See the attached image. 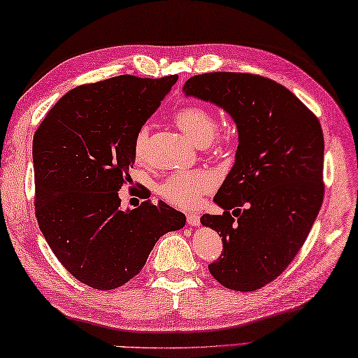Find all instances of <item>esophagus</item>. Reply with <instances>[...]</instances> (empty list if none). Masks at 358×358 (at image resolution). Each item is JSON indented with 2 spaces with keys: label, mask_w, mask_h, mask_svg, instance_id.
Instances as JSON below:
<instances>
[{
  "label": "esophagus",
  "mask_w": 358,
  "mask_h": 358,
  "mask_svg": "<svg viewBox=\"0 0 358 358\" xmlns=\"http://www.w3.org/2000/svg\"><path fill=\"white\" fill-rule=\"evenodd\" d=\"M186 222L189 226H200V215L196 212H187Z\"/></svg>",
  "instance_id": "esophagus-1"
}]
</instances>
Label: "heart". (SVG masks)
Listing matches in <instances>:
<instances>
[{
  "label": "heart",
  "instance_id": "heart-1",
  "mask_svg": "<svg viewBox=\"0 0 358 358\" xmlns=\"http://www.w3.org/2000/svg\"><path fill=\"white\" fill-rule=\"evenodd\" d=\"M173 121L199 146L215 140L217 135V118L214 112L204 106H186L177 110ZM148 138V127L138 129L134 140V154L136 158H143L144 144ZM215 181L206 171L192 172H175L167 177L158 187V194L167 203L178 208H194L200 201L201 195L212 191Z\"/></svg>",
  "mask_w": 358,
  "mask_h": 358
}]
</instances>
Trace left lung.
Returning <instances> with one entry per match:
<instances>
[{
  "label": "left lung",
  "instance_id": "obj_1",
  "mask_svg": "<svg viewBox=\"0 0 358 358\" xmlns=\"http://www.w3.org/2000/svg\"><path fill=\"white\" fill-rule=\"evenodd\" d=\"M183 92L222 108L237 126L235 163L214 196L223 214L200 222L223 241L212 277L232 291H257L291 264L322 208L320 121L291 90L260 75H195Z\"/></svg>",
  "mask_w": 358,
  "mask_h": 358
}]
</instances>
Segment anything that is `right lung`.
Instances as JSON below:
<instances>
[{
	"instance_id": "1",
	"label": "right lung",
	"mask_w": 358,
	"mask_h": 358,
	"mask_svg": "<svg viewBox=\"0 0 358 358\" xmlns=\"http://www.w3.org/2000/svg\"><path fill=\"white\" fill-rule=\"evenodd\" d=\"M177 75H120L67 92L36 129L32 144L35 215L53 254L72 275L110 291L132 280L166 232L186 224L158 201L121 209L134 140L177 83Z\"/></svg>"
}]
</instances>
